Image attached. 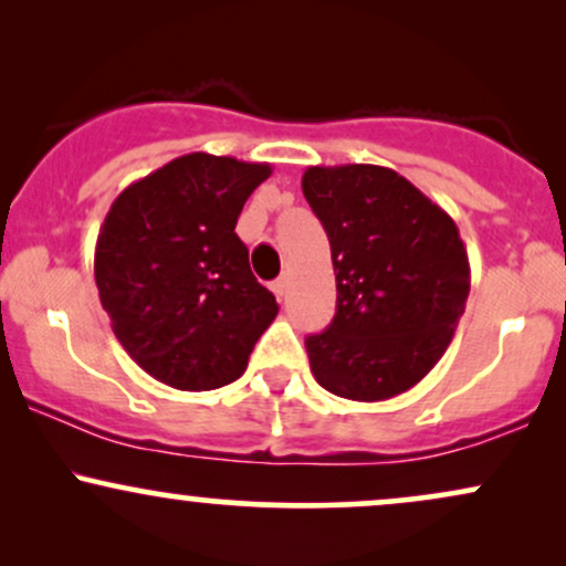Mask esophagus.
Returning <instances> with one entry per match:
<instances>
[{
  "mask_svg": "<svg viewBox=\"0 0 566 566\" xmlns=\"http://www.w3.org/2000/svg\"><path fill=\"white\" fill-rule=\"evenodd\" d=\"M287 282H290L287 276H279L276 282H271V290H274L279 297H284V292H287Z\"/></svg>",
  "mask_w": 566,
  "mask_h": 566,
  "instance_id": "obj_1",
  "label": "esophagus"
}]
</instances>
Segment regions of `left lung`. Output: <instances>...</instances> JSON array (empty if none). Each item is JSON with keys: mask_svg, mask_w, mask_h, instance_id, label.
Instances as JSON below:
<instances>
[{"mask_svg": "<svg viewBox=\"0 0 566 566\" xmlns=\"http://www.w3.org/2000/svg\"><path fill=\"white\" fill-rule=\"evenodd\" d=\"M301 186L327 231L337 287L333 324L305 337L311 373L343 399H394L437 367L465 311L471 265L458 226L391 167H308Z\"/></svg>", "mask_w": 566, "mask_h": 566, "instance_id": "8db88e82", "label": "left lung"}]
</instances>
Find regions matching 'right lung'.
Instances as JSON below:
<instances>
[{"instance_id":"right-lung-1","label":"right lung","mask_w":566,"mask_h":566,"mask_svg":"<svg viewBox=\"0 0 566 566\" xmlns=\"http://www.w3.org/2000/svg\"><path fill=\"white\" fill-rule=\"evenodd\" d=\"M265 161L193 151L129 184L95 244V284L122 348L178 391L247 369L279 303L252 276L237 220Z\"/></svg>"}]
</instances>
